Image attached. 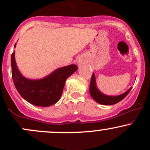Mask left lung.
Wrapping results in <instances>:
<instances>
[{
  "mask_svg": "<svg viewBox=\"0 0 150 150\" xmlns=\"http://www.w3.org/2000/svg\"><path fill=\"white\" fill-rule=\"evenodd\" d=\"M131 90V88L129 90L127 91L125 93H122V94L120 95V96H106V95L103 94L101 93L99 90L97 89L96 86V80H95V75L94 74H92L91 79L90 83V93L91 95L92 98L98 102L99 104H104V105H112V104H115L117 102H120L122 100L128 93Z\"/></svg>",
  "mask_w": 150,
  "mask_h": 150,
  "instance_id": "obj_1",
  "label": "left lung"
}]
</instances>
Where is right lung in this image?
Returning a JSON list of instances; mask_svg holds the SVG:
<instances>
[{"instance_id":"right-lung-1","label":"right lung","mask_w":150,"mask_h":150,"mask_svg":"<svg viewBox=\"0 0 150 150\" xmlns=\"http://www.w3.org/2000/svg\"><path fill=\"white\" fill-rule=\"evenodd\" d=\"M11 64L12 79L17 91L25 100L39 107H48L57 103L62 94L67 78L78 69L75 64H70L56 69L41 80H29L18 70L13 52Z\"/></svg>"}]
</instances>
